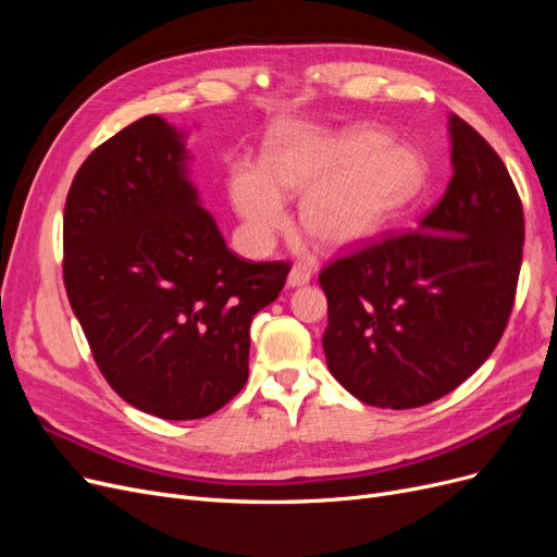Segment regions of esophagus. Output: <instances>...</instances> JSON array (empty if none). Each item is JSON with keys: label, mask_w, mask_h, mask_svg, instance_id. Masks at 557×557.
I'll list each match as a JSON object with an SVG mask.
<instances>
[{"label": "esophagus", "mask_w": 557, "mask_h": 557, "mask_svg": "<svg viewBox=\"0 0 557 557\" xmlns=\"http://www.w3.org/2000/svg\"><path fill=\"white\" fill-rule=\"evenodd\" d=\"M311 281V269L305 264H295L288 274L290 288H299V285H307Z\"/></svg>", "instance_id": "esophagus-1"}]
</instances>
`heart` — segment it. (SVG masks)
<instances>
[{"mask_svg": "<svg viewBox=\"0 0 557 557\" xmlns=\"http://www.w3.org/2000/svg\"><path fill=\"white\" fill-rule=\"evenodd\" d=\"M425 164L413 148L372 125L293 127L269 144L264 166L234 164L230 193L248 234L269 242L288 223L283 197H301L299 221L325 248L372 239L423 190Z\"/></svg>", "mask_w": 557, "mask_h": 557, "instance_id": "1", "label": "heart"}]
</instances>
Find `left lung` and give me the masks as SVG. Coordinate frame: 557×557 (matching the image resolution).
<instances>
[{
  "instance_id": "8db88e82",
  "label": "left lung",
  "mask_w": 557,
  "mask_h": 557,
  "mask_svg": "<svg viewBox=\"0 0 557 557\" xmlns=\"http://www.w3.org/2000/svg\"><path fill=\"white\" fill-rule=\"evenodd\" d=\"M448 188L418 232L369 244L320 272L330 374L364 404L423 407L491 358L513 309L522 205L481 134L450 113Z\"/></svg>"
}]
</instances>
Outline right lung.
Wrapping results in <instances>:
<instances>
[{
    "instance_id": "1",
    "label": "right lung",
    "mask_w": 557,
    "mask_h": 557,
    "mask_svg": "<svg viewBox=\"0 0 557 557\" xmlns=\"http://www.w3.org/2000/svg\"><path fill=\"white\" fill-rule=\"evenodd\" d=\"M185 134L144 115L95 148L64 205V288L99 372L164 420L215 413L248 379L250 320L288 262L227 248L188 178Z\"/></svg>"
}]
</instances>
